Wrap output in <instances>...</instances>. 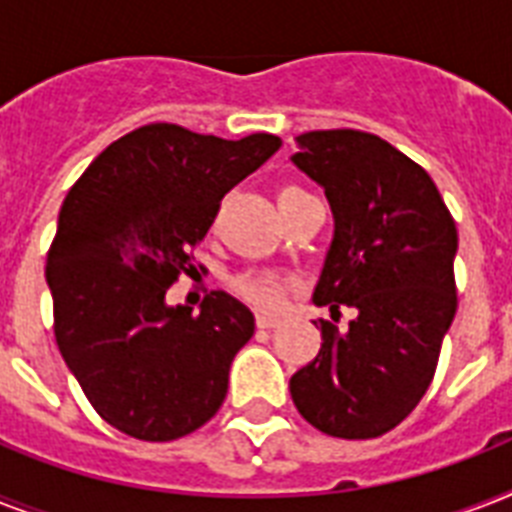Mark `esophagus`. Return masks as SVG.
Listing matches in <instances>:
<instances>
[{"instance_id":"34e87169","label":"esophagus","mask_w":512,"mask_h":512,"mask_svg":"<svg viewBox=\"0 0 512 512\" xmlns=\"http://www.w3.org/2000/svg\"><path fill=\"white\" fill-rule=\"evenodd\" d=\"M279 321V316H273V313H257V327L260 329H273Z\"/></svg>"}]
</instances>
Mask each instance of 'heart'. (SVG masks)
<instances>
[{
	"label": "heart",
	"instance_id": "1",
	"mask_svg": "<svg viewBox=\"0 0 512 512\" xmlns=\"http://www.w3.org/2000/svg\"><path fill=\"white\" fill-rule=\"evenodd\" d=\"M295 193H305L300 188H284L279 193V199L284 196H295ZM233 287L241 297H247L249 303L260 305V308H279L287 295V281L273 273H241L239 279L233 281Z\"/></svg>",
	"mask_w": 512,
	"mask_h": 512
}]
</instances>
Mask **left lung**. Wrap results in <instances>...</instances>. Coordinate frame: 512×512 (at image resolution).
I'll use <instances>...</instances> for the list:
<instances>
[{"instance_id":"obj_1","label":"left lung","mask_w":512,"mask_h":512,"mask_svg":"<svg viewBox=\"0 0 512 512\" xmlns=\"http://www.w3.org/2000/svg\"><path fill=\"white\" fill-rule=\"evenodd\" d=\"M297 146L292 162L324 188L335 215L313 303L358 316L348 329L319 319L321 350L292 374L289 393L321 433L377 438L433 382L457 313V225L428 172L388 140L316 130Z\"/></svg>"}]
</instances>
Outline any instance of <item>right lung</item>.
Here are the masks:
<instances>
[{"mask_svg":"<svg viewBox=\"0 0 512 512\" xmlns=\"http://www.w3.org/2000/svg\"><path fill=\"white\" fill-rule=\"evenodd\" d=\"M281 138L199 135L156 122L124 135L71 185L47 252L55 340L92 409L138 441H175L209 422L255 316L209 292L193 316L164 303L233 185Z\"/></svg>","mask_w":512,"mask_h":512,"instance_id":"right-lung-1","label":"right lung"}]
</instances>
